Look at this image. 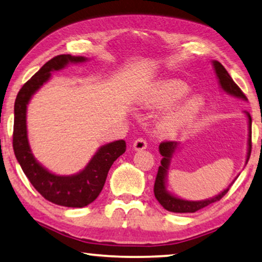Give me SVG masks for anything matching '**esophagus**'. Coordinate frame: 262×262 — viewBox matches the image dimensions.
Returning <instances> with one entry per match:
<instances>
[{
    "label": "esophagus",
    "instance_id": "esophagus-1",
    "mask_svg": "<svg viewBox=\"0 0 262 262\" xmlns=\"http://www.w3.org/2000/svg\"><path fill=\"white\" fill-rule=\"evenodd\" d=\"M146 147H147V143L144 138H138L134 142V148L136 151L144 150V148H146Z\"/></svg>",
    "mask_w": 262,
    "mask_h": 262
}]
</instances>
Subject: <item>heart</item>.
<instances>
[{"label": "heart", "instance_id": "1", "mask_svg": "<svg viewBox=\"0 0 262 262\" xmlns=\"http://www.w3.org/2000/svg\"><path fill=\"white\" fill-rule=\"evenodd\" d=\"M190 86L183 80L166 79L152 89L144 99V104L151 107H165L183 98L188 94ZM205 105L200 95H193L168 114L159 124L160 131L165 135H176L193 124Z\"/></svg>", "mask_w": 262, "mask_h": 262}]
</instances>
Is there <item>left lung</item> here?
Here are the masks:
<instances>
[{
  "label": "left lung",
  "mask_w": 262,
  "mask_h": 262,
  "mask_svg": "<svg viewBox=\"0 0 262 262\" xmlns=\"http://www.w3.org/2000/svg\"><path fill=\"white\" fill-rule=\"evenodd\" d=\"M213 67H214L215 74L218 76L219 83L221 89L224 91H226L227 94L235 96V97L243 98L245 100H247V97L245 96V94L241 91L240 88L236 85L234 83V80L232 79L231 76H229L226 69L223 67V64L219 63L218 61H213ZM247 117H248V127H249V132H248V154H247V160L248 162L249 156H251V151H252V118L251 115L246 112ZM179 143L177 142H162L159 145V152L160 155L163 156L162 159V165H160L158 168V172H157V177H156V182H155V196L156 199L159 201V204L165 208V210L170 211V212H174V213H194L196 211L201 210V208L208 206L210 204L215 203V201H219L223 196L226 194V193L229 191V187L231 185L234 183L233 182L229 186L224 190L220 194L213 196V198L206 199V200H201V201H188V200H184L180 198H177V196H173L166 191V186H165V180H166V172L168 168V165H170V160L172 158L173 152L176 151V148L178 147Z\"/></svg>",
  "instance_id": "obj_1"
}]
</instances>
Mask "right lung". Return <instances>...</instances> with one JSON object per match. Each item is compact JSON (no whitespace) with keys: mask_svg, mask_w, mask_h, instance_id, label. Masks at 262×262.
<instances>
[{"mask_svg":"<svg viewBox=\"0 0 262 262\" xmlns=\"http://www.w3.org/2000/svg\"><path fill=\"white\" fill-rule=\"evenodd\" d=\"M82 56L58 55L48 61L18 91L14 107L13 147L24 174L44 199L59 206L84 207L102 192L112 164L126 150L124 140L104 145L96 152L83 171L74 176H56L46 170L31 154L27 136V105L36 91L50 78L51 71L61 70L68 63H82Z\"/></svg>","mask_w":262,"mask_h":262,"instance_id":"1","label":"right lung"}]
</instances>
